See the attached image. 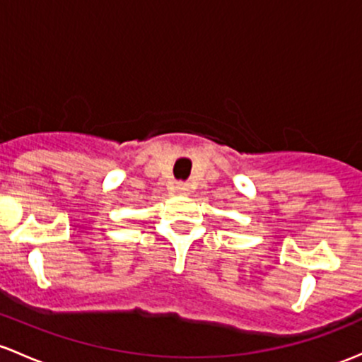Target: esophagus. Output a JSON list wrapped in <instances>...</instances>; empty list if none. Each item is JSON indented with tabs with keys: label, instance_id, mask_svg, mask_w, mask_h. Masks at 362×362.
Listing matches in <instances>:
<instances>
[{
	"label": "esophagus",
	"instance_id": "1",
	"mask_svg": "<svg viewBox=\"0 0 362 362\" xmlns=\"http://www.w3.org/2000/svg\"><path fill=\"white\" fill-rule=\"evenodd\" d=\"M175 191H177L178 194H185L189 191V185L187 184H177L175 185Z\"/></svg>",
	"mask_w": 362,
	"mask_h": 362
}]
</instances>
